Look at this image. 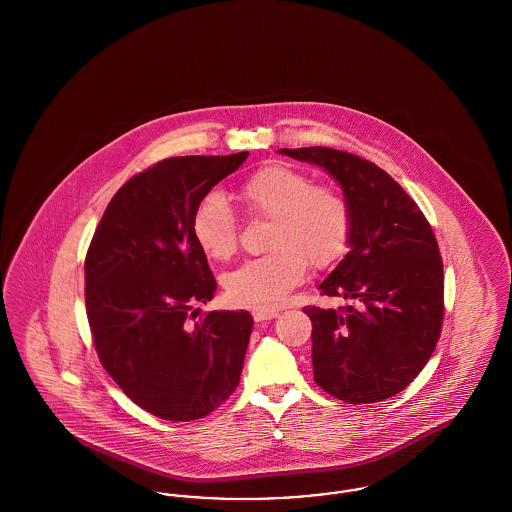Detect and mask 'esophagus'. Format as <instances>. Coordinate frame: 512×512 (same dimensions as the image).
Masks as SVG:
<instances>
[{
	"mask_svg": "<svg viewBox=\"0 0 512 512\" xmlns=\"http://www.w3.org/2000/svg\"><path fill=\"white\" fill-rule=\"evenodd\" d=\"M276 317H278L276 311H263V309H255V311H253L255 322H265V320H272V318Z\"/></svg>",
	"mask_w": 512,
	"mask_h": 512,
	"instance_id": "esophagus-1",
	"label": "esophagus"
}]
</instances>
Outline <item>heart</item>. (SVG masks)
I'll return each mask as SVG.
<instances>
[{"label":"heart","mask_w":512,"mask_h":512,"mask_svg":"<svg viewBox=\"0 0 512 512\" xmlns=\"http://www.w3.org/2000/svg\"><path fill=\"white\" fill-rule=\"evenodd\" d=\"M238 195L253 215L272 219L267 242L272 251L224 278L234 305L276 309L303 280L307 261L328 267L347 249L353 224L349 201L332 186H317L305 172L267 165L245 178ZM192 232L209 259L228 261L238 251L240 224L220 195H205L197 203Z\"/></svg>","instance_id":"b5f03b06"}]
</instances>
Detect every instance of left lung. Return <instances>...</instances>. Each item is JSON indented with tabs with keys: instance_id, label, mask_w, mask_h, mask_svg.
Instances as JSON below:
<instances>
[{
	"instance_id": "obj_1",
	"label": "left lung",
	"mask_w": 512,
	"mask_h": 512,
	"mask_svg": "<svg viewBox=\"0 0 512 512\" xmlns=\"http://www.w3.org/2000/svg\"><path fill=\"white\" fill-rule=\"evenodd\" d=\"M328 172L351 207L349 253L318 286L340 309L305 307L315 382L349 405L405 390L432 357L443 322V263L430 222L390 174L332 147L278 149Z\"/></svg>"
}]
</instances>
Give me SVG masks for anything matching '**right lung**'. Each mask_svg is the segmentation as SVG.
<instances>
[{
    "label": "right lung",
    "mask_w": 512,
    "mask_h": 512,
    "mask_svg": "<svg viewBox=\"0 0 512 512\" xmlns=\"http://www.w3.org/2000/svg\"><path fill=\"white\" fill-rule=\"evenodd\" d=\"M249 151L159 161L109 201L86 253V315L99 361L138 407L188 422L238 388L253 328L247 311H211L217 282L192 232L197 203Z\"/></svg>",
    "instance_id": "obj_1"
}]
</instances>
